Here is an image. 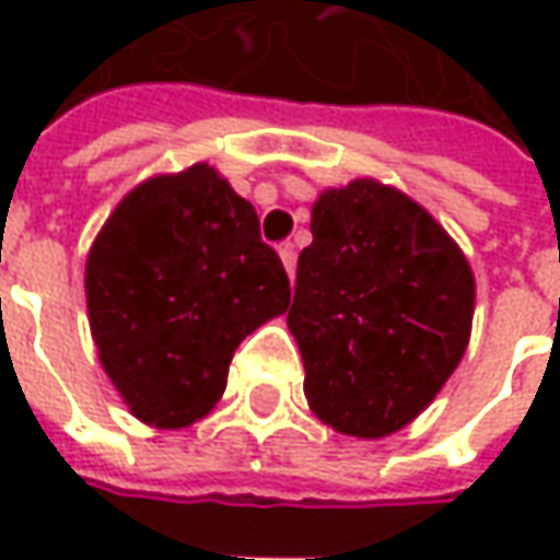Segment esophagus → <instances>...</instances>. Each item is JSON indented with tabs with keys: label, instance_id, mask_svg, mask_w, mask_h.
I'll return each instance as SVG.
<instances>
[{
	"label": "esophagus",
	"instance_id": "1",
	"mask_svg": "<svg viewBox=\"0 0 560 560\" xmlns=\"http://www.w3.org/2000/svg\"><path fill=\"white\" fill-rule=\"evenodd\" d=\"M280 261H283L287 273H290V277H295V261H299V252H295V246H292V243H283V246H280Z\"/></svg>",
	"mask_w": 560,
	"mask_h": 560
}]
</instances>
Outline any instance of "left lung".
<instances>
[{
    "label": "left lung",
    "mask_w": 560,
    "mask_h": 560,
    "mask_svg": "<svg viewBox=\"0 0 560 560\" xmlns=\"http://www.w3.org/2000/svg\"><path fill=\"white\" fill-rule=\"evenodd\" d=\"M312 236L287 314L308 408L336 433L393 436L464 358L474 270L423 205L374 177L324 189Z\"/></svg>",
    "instance_id": "left-lung-1"
}]
</instances>
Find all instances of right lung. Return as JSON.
I'll return each instance as SVG.
<instances>
[{
    "instance_id": "1",
    "label": "right lung",
    "mask_w": 560,
    "mask_h": 560,
    "mask_svg": "<svg viewBox=\"0 0 560 560\" xmlns=\"http://www.w3.org/2000/svg\"><path fill=\"white\" fill-rule=\"evenodd\" d=\"M83 283L98 361L155 430L202 420L236 346L290 305L255 208L205 162L133 186L96 233Z\"/></svg>"
}]
</instances>
